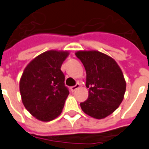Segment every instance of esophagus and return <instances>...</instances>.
Wrapping results in <instances>:
<instances>
[{
	"mask_svg": "<svg viewBox=\"0 0 149 149\" xmlns=\"http://www.w3.org/2000/svg\"><path fill=\"white\" fill-rule=\"evenodd\" d=\"M80 88V84L77 83V84H76V85L71 87V91L73 92V91H76V90H77V88Z\"/></svg>",
	"mask_w": 149,
	"mask_h": 149,
	"instance_id": "obj_1",
	"label": "esophagus"
}]
</instances>
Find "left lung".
Returning <instances> with one entry per match:
<instances>
[{
    "label": "left lung",
    "instance_id": "8db88e82",
    "mask_svg": "<svg viewBox=\"0 0 149 149\" xmlns=\"http://www.w3.org/2000/svg\"><path fill=\"white\" fill-rule=\"evenodd\" d=\"M86 70V87L89 89L88 100L80 102L85 114L101 119L112 114L123 100L125 79L116 61L99 51L76 53Z\"/></svg>",
    "mask_w": 149,
    "mask_h": 149
}]
</instances>
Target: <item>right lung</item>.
Masks as SVG:
<instances>
[{
    "instance_id": "1",
    "label": "right lung",
    "mask_w": 149,
    "mask_h": 149,
    "mask_svg": "<svg viewBox=\"0 0 149 149\" xmlns=\"http://www.w3.org/2000/svg\"><path fill=\"white\" fill-rule=\"evenodd\" d=\"M68 55L67 51H47L31 61L23 72L19 82L22 101L40 121H51L62 111L69 91L61 67Z\"/></svg>"
}]
</instances>
